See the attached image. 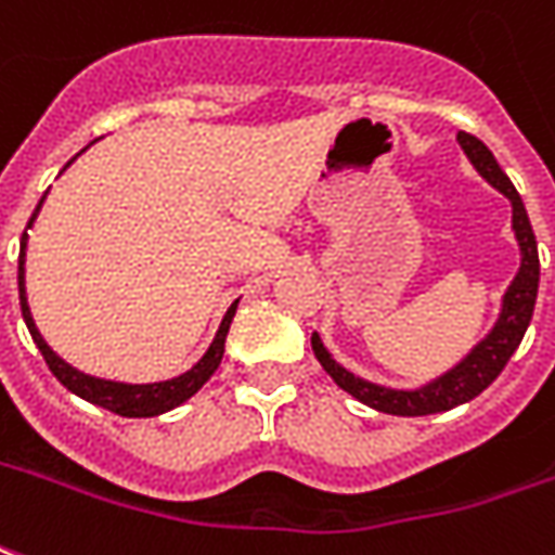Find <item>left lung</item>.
<instances>
[{
	"label": "left lung",
	"mask_w": 555,
	"mask_h": 555,
	"mask_svg": "<svg viewBox=\"0 0 555 555\" xmlns=\"http://www.w3.org/2000/svg\"><path fill=\"white\" fill-rule=\"evenodd\" d=\"M456 141H460L463 153H466L468 162L475 165L480 177L511 201V210H514L511 222H514V234H517V243H520V270H517L514 282L507 285L505 297H502V312H499V321L493 324V331L487 333L453 370L439 375L429 385L417 387V390H393V387L363 382L354 372L339 366L331 358V351L324 348L321 336L312 333V351H315L318 363L324 366V372L331 375L336 385L343 387L345 393H351V397L360 399L363 405H370L375 412L421 417V414L448 412V409H456V405H463L468 399H475L480 390H487V387L493 385L495 378H499V372L505 370V363L517 351V345L522 343V333H526L529 321H532L541 264H538V243H534L532 224H529V216H526V207H522V197L517 195L514 183L507 180L505 170L499 168L493 153L478 138L460 131Z\"/></svg>",
	"instance_id": "1"
}]
</instances>
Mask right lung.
<instances>
[{
	"mask_svg": "<svg viewBox=\"0 0 555 555\" xmlns=\"http://www.w3.org/2000/svg\"><path fill=\"white\" fill-rule=\"evenodd\" d=\"M68 165H72V162H68ZM68 165H65V168H68ZM41 204H44V197L38 201V207H35L33 219L26 224V231L33 228L35 216L41 210ZM26 231H23L21 261H17V288H21L23 321H26L29 333H33L35 345H38V351H41V358H44V363L50 366V372H53L72 393H77L80 399H87L92 405H102V409L119 414V417H156V414H165L170 412V409H177V405H183L185 399L195 397L197 390L210 382V375L219 370V363H222L224 336H228V327H231L234 312H237V300H234L231 309L224 312L222 324H219V333H216V339H212V345L207 348V354L197 360L192 370L183 372V375H177V378H170V382H156V385H122V382L95 378V375H87V372L68 366V363L41 339V333L35 327L33 312H29V304H26V276H23V273H26V270H23V264H26Z\"/></svg>",
	"mask_w": 555,
	"mask_h": 555,
	"instance_id": "1",
	"label": "right lung"
}]
</instances>
